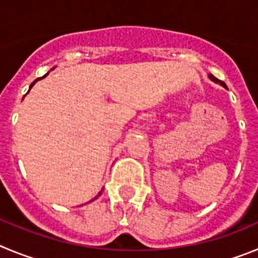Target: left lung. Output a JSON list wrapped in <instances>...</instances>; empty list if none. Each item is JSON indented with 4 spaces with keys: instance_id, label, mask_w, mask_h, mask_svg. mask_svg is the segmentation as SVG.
<instances>
[{
    "instance_id": "1",
    "label": "left lung",
    "mask_w": 258,
    "mask_h": 258,
    "mask_svg": "<svg viewBox=\"0 0 258 258\" xmlns=\"http://www.w3.org/2000/svg\"><path fill=\"white\" fill-rule=\"evenodd\" d=\"M208 77H210V80H211V81H213V82H216V83H220V85H221L222 87H225V89H227V87H226V85H225V83L222 82V81L217 80V78H216L215 76H212V74H208Z\"/></svg>"
}]
</instances>
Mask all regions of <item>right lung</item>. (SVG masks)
Segmentation results:
<instances>
[{"mask_svg":"<svg viewBox=\"0 0 258 258\" xmlns=\"http://www.w3.org/2000/svg\"><path fill=\"white\" fill-rule=\"evenodd\" d=\"M46 76H47V74H45V76H43V77H42V78H45V77H46ZM38 80H41V78H37V80H36V81H34V82H33V83H32V85H31V87H29V89H32V86H33V85H34V83H36V82H37V81H38ZM101 191H103V189H101ZM101 191H100V192H99V194H97V196H96V197H95V198H94V199H91V201H90V202H92V201H95V199H97V197H99V196H101Z\"/></svg>","mask_w":258,"mask_h":258,"instance_id":"obj_1","label":"right lung"}]
</instances>
